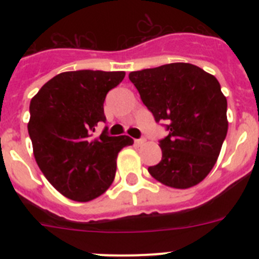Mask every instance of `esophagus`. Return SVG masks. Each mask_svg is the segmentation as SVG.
I'll list each match as a JSON object with an SVG mask.
<instances>
[{"label": "esophagus", "mask_w": 259, "mask_h": 259, "mask_svg": "<svg viewBox=\"0 0 259 259\" xmlns=\"http://www.w3.org/2000/svg\"><path fill=\"white\" fill-rule=\"evenodd\" d=\"M146 143V140L145 139H137V140H135V144H136V145H144V144Z\"/></svg>", "instance_id": "34e87169"}]
</instances>
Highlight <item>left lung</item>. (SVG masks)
<instances>
[{
    "mask_svg": "<svg viewBox=\"0 0 259 259\" xmlns=\"http://www.w3.org/2000/svg\"><path fill=\"white\" fill-rule=\"evenodd\" d=\"M155 122L167 120L162 159L148 168L162 184L187 189L202 182L227 136V100L215 76L191 63H168L128 75Z\"/></svg>",
    "mask_w": 259,
    "mask_h": 259,
    "instance_id": "1",
    "label": "left lung"
}]
</instances>
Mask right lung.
I'll use <instances>...</instances> for the list:
<instances>
[{
    "label": "right lung",
    "mask_w": 259,
    "mask_h": 259,
    "mask_svg": "<svg viewBox=\"0 0 259 259\" xmlns=\"http://www.w3.org/2000/svg\"><path fill=\"white\" fill-rule=\"evenodd\" d=\"M124 71L80 70L62 72L41 87L29 104L28 134L33 155L48 182L61 194L88 202L109 189L116 172V157L134 144L130 136L95 137L105 122L107 92Z\"/></svg>",
    "instance_id": "obj_1"
}]
</instances>
